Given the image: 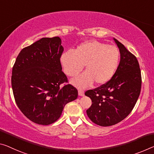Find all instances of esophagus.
I'll return each mask as SVG.
<instances>
[{"label":"esophagus","mask_w":154,"mask_h":154,"mask_svg":"<svg viewBox=\"0 0 154 154\" xmlns=\"http://www.w3.org/2000/svg\"><path fill=\"white\" fill-rule=\"evenodd\" d=\"M78 93H79V96H84V90L82 89H79V91H78Z\"/></svg>","instance_id":"1"}]
</instances>
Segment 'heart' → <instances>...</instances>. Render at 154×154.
Returning <instances> with one entry per match:
<instances>
[{"label":"heart","mask_w":154,"mask_h":154,"mask_svg":"<svg viewBox=\"0 0 154 154\" xmlns=\"http://www.w3.org/2000/svg\"><path fill=\"white\" fill-rule=\"evenodd\" d=\"M119 58L120 53L116 46L92 40L82 43L74 52L64 53L60 61L64 72L69 77L76 76L85 65L86 71L72 80L75 86L85 88L94 81L97 85L108 82L116 71Z\"/></svg>","instance_id":"heart-1"}]
</instances>
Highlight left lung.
<instances>
[{
  "mask_svg": "<svg viewBox=\"0 0 154 154\" xmlns=\"http://www.w3.org/2000/svg\"><path fill=\"white\" fill-rule=\"evenodd\" d=\"M121 53L120 63L108 82L88 90L85 95L92 100L87 115L97 125H114L132 110L140 93L141 72L137 58L114 38Z\"/></svg>",
  "mask_w": 154,
  "mask_h": 154,
  "instance_id": "8db88e82",
  "label": "left lung"
}]
</instances>
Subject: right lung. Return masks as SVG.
Returning a JSON list of instances; mask_svg holds the SVG:
<instances>
[{"mask_svg": "<svg viewBox=\"0 0 154 154\" xmlns=\"http://www.w3.org/2000/svg\"><path fill=\"white\" fill-rule=\"evenodd\" d=\"M59 37L43 38L22 49L12 68L15 101L26 118L48 125L57 120L66 104L78 97L68 83L60 57L64 51Z\"/></svg>", "mask_w": 154, "mask_h": 154, "instance_id": "right-lung-1", "label": "right lung"}]
</instances>
